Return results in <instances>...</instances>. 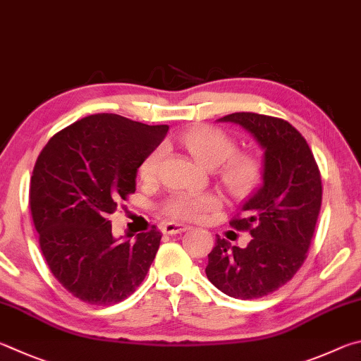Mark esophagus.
<instances>
[{"label":"esophagus","mask_w":361,"mask_h":361,"mask_svg":"<svg viewBox=\"0 0 361 361\" xmlns=\"http://www.w3.org/2000/svg\"><path fill=\"white\" fill-rule=\"evenodd\" d=\"M190 226H187L184 224H176V222H168L163 225V233L164 235H179V233L187 231Z\"/></svg>","instance_id":"1"}]
</instances>
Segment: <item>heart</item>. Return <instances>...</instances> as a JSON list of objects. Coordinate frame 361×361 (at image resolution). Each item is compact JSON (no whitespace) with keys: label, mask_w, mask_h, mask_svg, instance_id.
<instances>
[{"label":"heart","mask_w":361,"mask_h":361,"mask_svg":"<svg viewBox=\"0 0 361 361\" xmlns=\"http://www.w3.org/2000/svg\"><path fill=\"white\" fill-rule=\"evenodd\" d=\"M192 157L206 168H216L217 176L226 192L233 197H245L262 179V161L252 152H235L236 142L228 133L209 125H200L188 130L180 137ZM163 155L155 149L141 164V177L154 179ZM220 207L219 197L212 193L177 192L163 206L166 216L177 220H200L204 214Z\"/></svg>","instance_id":"heart-1"}]
</instances>
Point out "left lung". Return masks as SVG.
Returning a JSON list of instances; mask_svg holds the SVG:
<instances>
[{
  "label": "left lung",
  "mask_w": 361,
  "mask_h": 361,
  "mask_svg": "<svg viewBox=\"0 0 361 361\" xmlns=\"http://www.w3.org/2000/svg\"><path fill=\"white\" fill-rule=\"evenodd\" d=\"M247 130L263 149L262 185L230 222L249 231L241 249L220 236L207 255L206 276L220 292L255 300L286 286L311 247L322 204L320 171L306 139L287 120L254 112L220 118Z\"/></svg>",
  "instance_id": "1"
}]
</instances>
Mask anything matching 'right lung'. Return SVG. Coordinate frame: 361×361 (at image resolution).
Listing matches in <instances>:
<instances>
[{
    "label": "right lung",
    "mask_w": 361,
    "mask_h": 361,
    "mask_svg": "<svg viewBox=\"0 0 361 361\" xmlns=\"http://www.w3.org/2000/svg\"><path fill=\"white\" fill-rule=\"evenodd\" d=\"M117 114H94L56 133L37 157L30 207L50 271L80 301L111 306L141 286L160 247L154 225L118 241L109 216L136 190V174L166 136Z\"/></svg>",
    "instance_id": "right-lung-1"
}]
</instances>
